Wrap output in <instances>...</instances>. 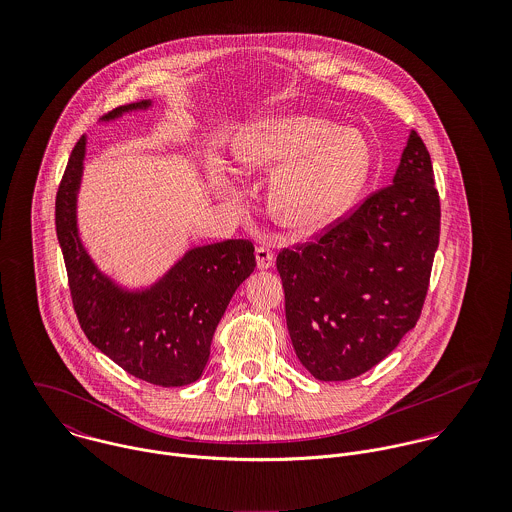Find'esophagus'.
<instances>
[{
  "mask_svg": "<svg viewBox=\"0 0 512 512\" xmlns=\"http://www.w3.org/2000/svg\"><path fill=\"white\" fill-rule=\"evenodd\" d=\"M276 262V254L270 246H258L256 248V264L260 270H270Z\"/></svg>",
  "mask_w": 512,
  "mask_h": 512,
  "instance_id": "obj_1",
  "label": "esophagus"
}]
</instances>
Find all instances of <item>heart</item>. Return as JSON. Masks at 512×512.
Segmentation results:
<instances>
[{"label":"heart","instance_id":"b5f03b06","mask_svg":"<svg viewBox=\"0 0 512 512\" xmlns=\"http://www.w3.org/2000/svg\"><path fill=\"white\" fill-rule=\"evenodd\" d=\"M232 155L246 169H276L268 187L272 215L293 230H319L341 219L372 173L365 136L329 120L288 114L240 126Z\"/></svg>","mask_w":512,"mask_h":512}]
</instances>
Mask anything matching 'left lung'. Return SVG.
I'll list each match as a JSON object with an SVG mask.
<instances>
[{
    "instance_id": "left-lung-1",
    "label": "left lung",
    "mask_w": 512,
    "mask_h": 512,
    "mask_svg": "<svg viewBox=\"0 0 512 512\" xmlns=\"http://www.w3.org/2000/svg\"><path fill=\"white\" fill-rule=\"evenodd\" d=\"M439 242L434 167L412 130L392 185L276 266L299 363L317 380H349L416 327Z\"/></svg>"
}]
</instances>
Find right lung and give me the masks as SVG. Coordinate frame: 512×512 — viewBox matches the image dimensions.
I'll return each instance as SVG.
<instances>
[{
    "label": "right lung",
    "instance_id": "right-lung-1",
    "mask_svg": "<svg viewBox=\"0 0 512 512\" xmlns=\"http://www.w3.org/2000/svg\"><path fill=\"white\" fill-rule=\"evenodd\" d=\"M149 106L151 100L118 106L102 122ZM84 155L86 136L74 146L55 203L78 323L98 351L132 376L167 388L191 384L207 366L230 297L256 268L254 244L224 240L195 246L149 288H122L102 274L78 234L76 199Z\"/></svg>",
    "mask_w": 512,
    "mask_h": 512
}]
</instances>
